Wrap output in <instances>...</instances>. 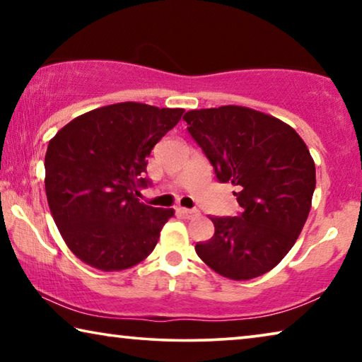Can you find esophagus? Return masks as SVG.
<instances>
[{"mask_svg": "<svg viewBox=\"0 0 362 362\" xmlns=\"http://www.w3.org/2000/svg\"><path fill=\"white\" fill-rule=\"evenodd\" d=\"M180 214H182L183 217L192 218V217L199 216V211L198 209H187V207H180Z\"/></svg>", "mask_w": 362, "mask_h": 362, "instance_id": "esophagus-1", "label": "esophagus"}]
</instances>
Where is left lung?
Returning a JSON list of instances; mask_svg holds the SVG:
<instances>
[{
	"label": "left lung",
	"mask_w": 362,
	"mask_h": 362,
	"mask_svg": "<svg viewBox=\"0 0 362 362\" xmlns=\"http://www.w3.org/2000/svg\"><path fill=\"white\" fill-rule=\"evenodd\" d=\"M183 119L241 206L238 217H211L216 233L196 243V254L225 278L262 276L289 252L310 214L316 169L308 146L289 124L246 107L192 110Z\"/></svg>",
	"instance_id": "obj_1"
}]
</instances>
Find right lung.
Here are the masks:
<instances>
[{
	"label": "right lung",
	"instance_id": "right-lung-1",
	"mask_svg": "<svg viewBox=\"0 0 362 362\" xmlns=\"http://www.w3.org/2000/svg\"><path fill=\"white\" fill-rule=\"evenodd\" d=\"M185 110L122 102L78 116L47 145L46 196L64 241L102 272L131 268L148 257L174 216L136 198L148 156Z\"/></svg>",
	"mask_w": 362,
	"mask_h": 362
}]
</instances>
